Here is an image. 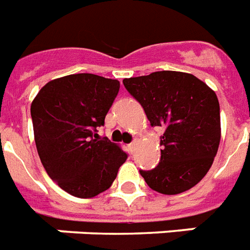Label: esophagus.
Wrapping results in <instances>:
<instances>
[{
	"instance_id": "1",
	"label": "esophagus",
	"mask_w": 250,
	"mask_h": 250,
	"mask_svg": "<svg viewBox=\"0 0 250 250\" xmlns=\"http://www.w3.org/2000/svg\"><path fill=\"white\" fill-rule=\"evenodd\" d=\"M130 148L131 151H135V148H136V140H134V142L130 144Z\"/></svg>"
}]
</instances>
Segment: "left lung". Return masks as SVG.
<instances>
[{"mask_svg":"<svg viewBox=\"0 0 250 250\" xmlns=\"http://www.w3.org/2000/svg\"><path fill=\"white\" fill-rule=\"evenodd\" d=\"M152 127H163L162 156L140 175L153 191L177 195L195 187L209 171L221 138L220 104L213 90L180 71L123 79Z\"/></svg>","mask_w":250,"mask_h":250,"instance_id":"left-lung-1","label":"left lung"}]
</instances>
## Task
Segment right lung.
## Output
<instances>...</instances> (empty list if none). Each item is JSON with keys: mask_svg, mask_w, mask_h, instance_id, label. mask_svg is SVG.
<instances>
[{"mask_svg": "<svg viewBox=\"0 0 250 250\" xmlns=\"http://www.w3.org/2000/svg\"><path fill=\"white\" fill-rule=\"evenodd\" d=\"M119 87L116 79L73 74L46 83L31 103L42 166L75 197L88 199L108 189L127 159L119 146L97 134Z\"/></svg>", "mask_w": 250, "mask_h": 250, "instance_id": "1", "label": "right lung"}]
</instances>
